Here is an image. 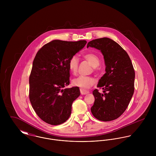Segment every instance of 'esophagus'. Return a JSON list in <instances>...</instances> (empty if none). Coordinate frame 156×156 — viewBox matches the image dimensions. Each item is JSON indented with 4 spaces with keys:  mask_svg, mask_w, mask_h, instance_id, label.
Wrapping results in <instances>:
<instances>
[{
    "mask_svg": "<svg viewBox=\"0 0 156 156\" xmlns=\"http://www.w3.org/2000/svg\"><path fill=\"white\" fill-rule=\"evenodd\" d=\"M80 93H81L82 95H86V94H88L89 92V91H87V90H86L85 89H80Z\"/></svg>",
    "mask_w": 156,
    "mask_h": 156,
    "instance_id": "1",
    "label": "esophagus"
}]
</instances>
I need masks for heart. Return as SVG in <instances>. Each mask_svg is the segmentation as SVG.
Masks as SVG:
<instances>
[{
  "mask_svg": "<svg viewBox=\"0 0 156 156\" xmlns=\"http://www.w3.org/2000/svg\"><path fill=\"white\" fill-rule=\"evenodd\" d=\"M84 58L87 60L92 66L98 67L100 65V61L99 58L94 53H87L84 55ZM79 66V59L76 56H73L71 57L68 61V68L70 72L73 74H76ZM95 82V79L90 76H79L77 77L74 79L72 81L73 85L75 87H80L83 89H88L91 87Z\"/></svg>",
  "mask_w": 156,
  "mask_h": 156,
  "instance_id": "heart-1",
  "label": "heart"
}]
</instances>
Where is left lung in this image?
Wrapping results in <instances>:
<instances>
[{"instance_id":"1","label":"left lung","mask_w":156,"mask_h":156,"mask_svg":"<svg viewBox=\"0 0 156 156\" xmlns=\"http://www.w3.org/2000/svg\"><path fill=\"white\" fill-rule=\"evenodd\" d=\"M94 47L102 53L106 73L99 80L97 89L92 94L95 98L90 111L100 121H110L119 118L126 110L134 90L135 73L127 53L117 43L109 38L89 41L87 47Z\"/></svg>"}]
</instances>
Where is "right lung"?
<instances>
[{"instance_id":"obj_1","label":"right lung","mask_w":156,"mask_h":156,"mask_svg":"<svg viewBox=\"0 0 156 156\" xmlns=\"http://www.w3.org/2000/svg\"><path fill=\"white\" fill-rule=\"evenodd\" d=\"M87 41L53 40L43 45L33 61L29 76V99L37 115L51 125L65 122L73 102L80 94L79 88H64L69 84L68 61Z\"/></svg>"}]
</instances>
